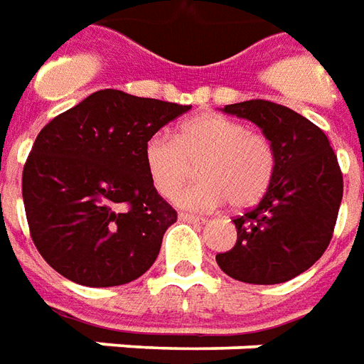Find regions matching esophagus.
I'll return each mask as SVG.
<instances>
[{
	"label": "esophagus",
	"mask_w": 364,
	"mask_h": 364,
	"mask_svg": "<svg viewBox=\"0 0 364 364\" xmlns=\"http://www.w3.org/2000/svg\"><path fill=\"white\" fill-rule=\"evenodd\" d=\"M179 220L183 222H198V224H205V218L200 216H195V214H187V213H179Z\"/></svg>",
	"instance_id": "34e87169"
}]
</instances>
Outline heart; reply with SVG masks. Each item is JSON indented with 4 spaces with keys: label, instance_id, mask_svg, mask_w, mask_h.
I'll return each instance as SVG.
<instances>
[{
    "label": "heart",
    "instance_id": "obj_1",
    "mask_svg": "<svg viewBox=\"0 0 364 364\" xmlns=\"http://www.w3.org/2000/svg\"><path fill=\"white\" fill-rule=\"evenodd\" d=\"M144 166L164 197L181 189L198 166L200 181L173 197L183 208L213 210L226 198L234 208H247L273 183L277 148L267 134L208 112L187 120L175 138L151 136L144 144Z\"/></svg>",
    "mask_w": 364,
    "mask_h": 364
}]
</instances>
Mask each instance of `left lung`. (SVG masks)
I'll return each instance as SVG.
<instances>
[{"label": "left lung", "mask_w": 364, "mask_h": 364, "mask_svg": "<svg viewBox=\"0 0 364 364\" xmlns=\"http://www.w3.org/2000/svg\"><path fill=\"white\" fill-rule=\"evenodd\" d=\"M224 112L252 120L273 140L277 171L257 205L234 218L236 245L216 263L236 281L279 284L320 259L333 236L343 175L328 136L289 107L253 99Z\"/></svg>", "instance_id": "left-lung-1"}]
</instances>
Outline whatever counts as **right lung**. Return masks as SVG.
<instances>
[{
    "instance_id": "obj_1",
    "label": "right lung",
    "mask_w": 364,
    "mask_h": 364,
    "mask_svg": "<svg viewBox=\"0 0 364 364\" xmlns=\"http://www.w3.org/2000/svg\"><path fill=\"white\" fill-rule=\"evenodd\" d=\"M177 105L101 90L38 132L23 169V203L36 250L83 287L142 277L177 220L144 166V144L187 112Z\"/></svg>"
}]
</instances>
